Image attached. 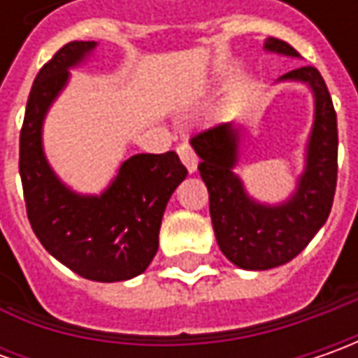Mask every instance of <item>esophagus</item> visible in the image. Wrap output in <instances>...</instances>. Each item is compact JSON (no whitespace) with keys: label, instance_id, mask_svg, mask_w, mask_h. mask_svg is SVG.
Masks as SVG:
<instances>
[{"label":"esophagus","instance_id":"obj_1","mask_svg":"<svg viewBox=\"0 0 358 358\" xmlns=\"http://www.w3.org/2000/svg\"><path fill=\"white\" fill-rule=\"evenodd\" d=\"M177 153H179V157H181V161H183V165L187 167V171L189 173L197 171V163H199V161H197L195 151H193L189 145L187 143L179 145V147H177Z\"/></svg>","mask_w":358,"mask_h":358}]
</instances>
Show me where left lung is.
<instances>
[{
    "mask_svg": "<svg viewBox=\"0 0 358 358\" xmlns=\"http://www.w3.org/2000/svg\"><path fill=\"white\" fill-rule=\"evenodd\" d=\"M265 51L299 57L281 39L267 37ZM303 83L313 93L315 115L305 167L293 193L281 203H263L247 193L235 173L247 127L237 121L217 125L191 139L199 155V173L209 191V211L219 249L245 271H267L289 263L323 227L337 187V113L324 79L315 67H299L277 83Z\"/></svg>",
    "mask_w": 358,
    "mask_h": 358,
    "instance_id": "obj_1",
    "label": "left lung"
}]
</instances>
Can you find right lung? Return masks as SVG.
Segmentation results:
<instances>
[{"instance_id":"right-lung-1","label":"right lung","mask_w":358,"mask_h":358,"mask_svg":"<svg viewBox=\"0 0 358 358\" xmlns=\"http://www.w3.org/2000/svg\"><path fill=\"white\" fill-rule=\"evenodd\" d=\"M95 48L97 41H71L35 77L20 135L21 185L31 229L51 257L90 281H129L157 253L161 219L187 169L175 151L137 153L119 165L99 195L77 193L53 171L43 123L67 87L69 71Z\"/></svg>"}]
</instances>
